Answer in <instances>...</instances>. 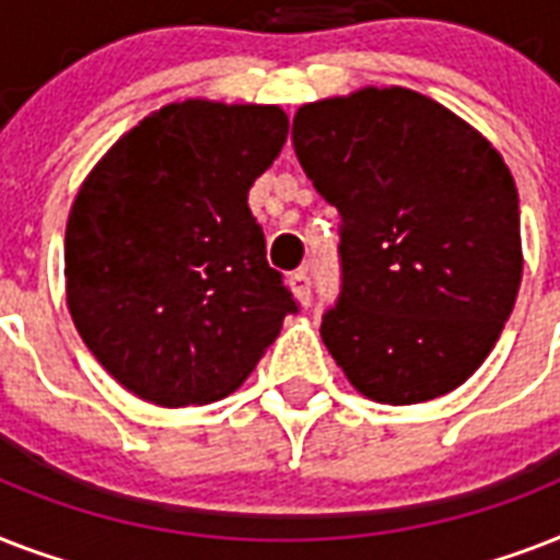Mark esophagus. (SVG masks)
<instances>
[{
    "instance_id": "34e87169",
    "label": "esophagus",
    "mask_w": 560,
    "mask_h": 560,
    "mask_svg": "<svg viewBox=\"0 0 560 560\" xmlns=\"http://www.w3.org/2000/svg\"><path fill=\"white\" fill-rule=\"evenodd\" d=\"M290 290L296 293V299L302 302V305H307L311 302V276H307L305 270H296L290 272Z\"/></svg>"
}]
</instances>
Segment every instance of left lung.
I'll list each match as a JSON object with an SVG mask.
<instances>
[{"mask_svg":"<svg viewBox=\"0 0 560 560\" xmlns=\"http://www.w3.org/2000/svg\"><path fill=\"white\" fill-rule=\"evenodd\" d=\"M293 148L340 211V296L319 325L337 366L395 407L462 386L494 349L523 276L503 156L400 86L305 104Z\"/></svg>","mask_w":560,"mask_h":560,"instance_id":"obj_1","label":"left lung"}]
</instances>
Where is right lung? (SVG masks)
Here are the masks:
<instances>
[{
	"label": "right lung",
	"mask_w": 560,
	"mask_h": 560,
	"mask_svg": "<svg viewBox=\"0 0 560 560\" xmlns=\"http://www.w3.org/2000/svg\"><path fill=\"white\" fill-rule=\"evenodd\" d=\"M284 139L279 107L171 104L121 136L74 197L69 314L139 398H226L299 311L246 202Z\"/></svg>",
	"instance_id": "obj_1"
}]
</instances>
